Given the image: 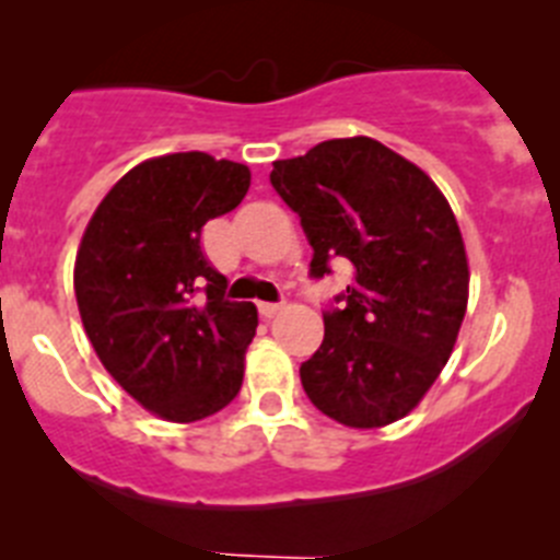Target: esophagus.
Segmentation results:
<instances>
[{"instance_id": "esophagus-1", "label": "esophagus", "mask_w": 560, "mask_h": 560, "mask_svg": "<svg viewBox=\"0 0 560 560\" xmlns=\"http://www.w3.org/2000/svg\"><path fill=\"white\" fill-rule=\"evenodd\" d=\"M257 311H260V316L271 319V316L283 311V303H257Z\"/></svg>"}]
</instances>
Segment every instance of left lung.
Instances as JSON below:
<instances>
[{
  "label": "left lung",
  "mask_w": 560,
  "mask_h": 560,
  "mask_svg": "<svg viewBox=\"0 0 560 560\" xmlns=\"http://www.w3.org/2000/svg\"><path fill=\"white\" fill-rule=\"evenodd\" d=\"M271 187L300 215L311 277L353 264L325 311V339L300 368L316 409L350 429L412 412L457 341L468 257L446 196L427 173L370 137L328 140L277 160Z\"/></svg>",
  "instance_id": "left-lung-1"
}]
</instances>
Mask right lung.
Instances as JSON below:
<instances>
[{
    "instance_id": "obj_1",
    "label": "right lung",
    "mask_w": 560,
    "mask_h": 560,
    "mask_svg": "<svg viewBox=\"0 0 560 560\" xmlns=\"http://www.w3.org/2000/svg\"><path fill=\"white\" fill-rule=\"evenodd\" d=\"M249 167L187 151L131 167L83 232L75 296L97 359L137 404L173 423L221 412L244 384L252 303L201 252V226L235 210Z\"/></svg>"
}]
</instances>
